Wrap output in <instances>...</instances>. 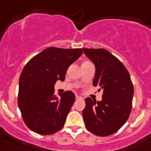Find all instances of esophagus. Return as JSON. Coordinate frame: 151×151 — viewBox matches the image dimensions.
<instances>
[{
	"label": "esophagus",
	"mask_w": 151,
	"mask_h": 151,
	"mask_svg": "<svg viewBox=\"0 0 151 151\" xmlns=\"http://www.w3.org/2000/svg\"><path fill=\"white\" fill-rule=\"evenodd\" d=\"M80 98H82V97H80V96L77 95V94H76V99H80Z\"/></svg>",
	"instance_id": "esophagus-1"
}]
</instances>
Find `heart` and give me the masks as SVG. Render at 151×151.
Segmentation results:
<instances>
[{"mask_svg": "<svg viewBox=\"0 0 151 151\" xmlns=\"http://www.w3.org/2000/svg\"><path fill=\"white\" fill-rule=\"evenodd\" d=\"M84 63H89V62H84Z\"/></svg>", "mask_w": 151, "mask_h": 151, "instance_id": "b5f03b06", "label": "heart"}]
</instances>
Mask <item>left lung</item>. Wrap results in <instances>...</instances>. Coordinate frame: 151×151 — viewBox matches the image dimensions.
I'll use <instances>...</instances> for the list:
<instances>
[{
	"instance_id": "1",
	"label": "left lung",
	"mask_w": 151,
	"mask_h": 151,
	"mask_svg": "<svg viewBox=\"0 0 151 151\" xmlns=\"http://www.w3.org/2000/svg\"><path fill=\"white\" fill-rule=\"evenodd\" d=\"M95 67L92 84L102 89L101 101L85 99L82 116L89 131L98 136L115 133L130 116L134 93L130 74L125 66L104 49H83Z\"/></svg>"
}]
</instances>
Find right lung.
<instances>
[{"instance_id":"add662e5","label":"right lung","mask_w":151,"mask_h":151,"mask_svg":"<svg viewBox=\"0 0 151 151\" xmlns=\"http://www.w3.org/2000/svg\"><path fill=\"white\" fill-rule=\"evenodd\" d=\"M82 53V49L49 47L25 66L19 79L18 105L30 130L51 135L64 126L75 95L67 91L57 97L54 95V84L64 81L68 68Z\"/></svg>"}]
</instances>
